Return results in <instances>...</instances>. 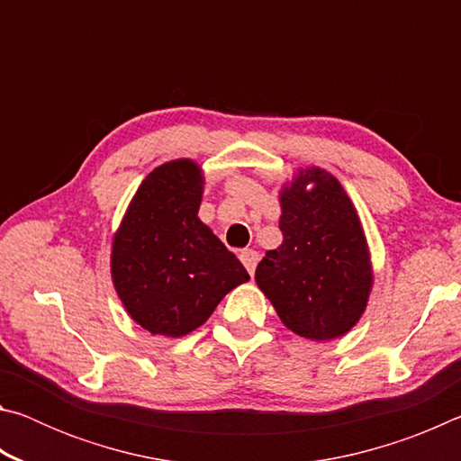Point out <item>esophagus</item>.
<instances>
[{"instance_id":"34e87169","label":"esophagus","mask_w":461,"mask_h":461,"mask_svg":"<svg viewBox=\"0 0 461 461\" xmlns=\"http://www.w3.org/2000/svg\"><path fill=\"white\" fill-rule=\"evenodd\" d=\"M240 260H241V264H244V267H246V270L249 272V276H254L256 264H258V254H256L254 249L246 248V249H241V252H240Z\"/></svg>"}]
</instances>
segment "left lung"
Here are the masks:
<instances>
[{"mask_svg": "<svg viewBox=\"0 0 461 461\" xmlns=\"http://www.w3.org/2000/svg\"><path fill=\"white\" fill-rule=\"evenodd\" d=\"M280 207L283 244L264 256L256 283L296 335L339 338L362 317L372 288L360 217L338 178L321 168L301 170L280 193Z\"/></svg>", "mask_w": 461, "mask_h": 461, "instance_id": "8db88e82", "label": "left lung"}]
</instances>
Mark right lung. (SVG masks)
Returning <instances> with one entry per match:
<instances>
[{
    "label": "right lung",
    "instance_id": "1",
    "mask_svg": "<svg viewBox=\"0 0 461 461\" xmlns=\"http://www.w3.org/2000/svg\"><path fill=\"white\" fill-rule=\"evenodd\" d=\"M201 194L203 175L193 160L167 162L140 185L113 238L115 291L130 317L152 335L191 333L231 288L249 280L197 217Z\"/></svg>",
    "mask_w": 461,
    "mask_h": 461
}]
</instances>
